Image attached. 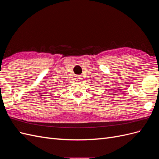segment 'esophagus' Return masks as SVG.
Returning a JSON list of instances; mask_svg holds the SVG:
<instances>
[{
    "label": "esophagus",
    "instance_id": "1",
    "mask_svg": "<svg viewBox=\"0 0 159 159\" xmlns=\"http://www.w3.org/2000/svg\"><path fill=\"white\" fill-rule=\"evenodd\" d=\"M81 77L80 76H76V78H75V80L76 81H80L81 80Z\"/></svg>",
    "mask_w": 159,
    "mask_h": 159
}]
</instances>
